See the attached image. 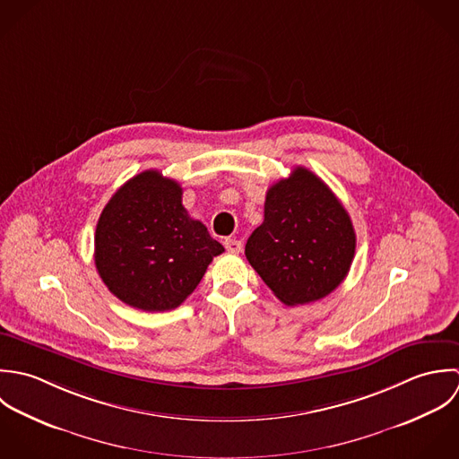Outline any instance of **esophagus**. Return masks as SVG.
<instances>
[{
  "instance_id": "esophagus-1",
  "label": "esophagus",
  "mask_w": 459,
  "mask_h": 459,
  "mask_svg": "<svg viewBox=\"0 0 459 459\" xmlns=\"http://www.w3.org/2000/svg\"><path fill=\"white\" fill-rule=\"evenodd\" d=\"M223 245H225L227 252H230V254H239L243 250V243L239 239H225Z\"/></svg>"
}]
</instances>
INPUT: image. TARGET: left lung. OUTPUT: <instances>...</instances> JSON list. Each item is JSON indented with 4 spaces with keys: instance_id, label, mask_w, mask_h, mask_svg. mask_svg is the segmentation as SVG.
<instances>
[{
    "instance_id": "obj_1",
    "label": "left lung",
    "mask_w": 459,
    "mask_h": 459,
    "mask_svg": "<svg viewBox=\"0 0 459 459\" xmlns=\"http://www.w3.org/2000/svg\"><path fill=\"white\" fill-rule=\"evenodd\" d=\"M355 247L344 205L316 174L296 167L268 189L264 221L248 238L245 255L276 298L294 307L335 290Z\"/></svg>"
}]
</instances>
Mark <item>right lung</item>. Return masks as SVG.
Returning <instances> with one entry per match:
<instances>
[{"instance_id": "1", "label": "right lung", "mask_w": 459, "mask_h": 459, "mask_svg": "<svg viewBox=\"0 0 459 459\" xmlns=\"http://www.w3.org/2000/svg\"><path fill=\"white\" fill-rule=\"evenodd\" d=\"M223 250L184 209L181 184L145 170L120 186L102 209L93 261L120 301L165 312L183 303Z\"/></svg>"}]
</instances>
